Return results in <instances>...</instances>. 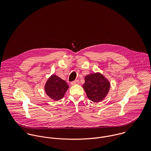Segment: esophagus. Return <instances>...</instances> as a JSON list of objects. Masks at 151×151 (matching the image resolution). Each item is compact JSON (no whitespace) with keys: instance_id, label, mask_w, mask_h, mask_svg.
<instances>
[{"instance_id":"esophagus-1","label":"esophagus","mask_w":151,"mask_h":151,"mask_svg":"<svg viewBox=\"0 0 151 151\" xmlns=\"http://www.w3.org/2000/svg\"><path fill=\"white\" fill-rule=\"evenodd\" d=\"M79 84V81L78 80H75L73 82H71V85H77Z\"/></svg>"}]
</instances>
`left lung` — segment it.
Returning <instances> with one entry per match:
<instances>
[{"label":"left lung","instance_id":"obj_1","mask_svg":"<svg viewBox=\"0 0 151 151\" xmlns=\"http://www.w3.org/2000/svg\"><path fill=\"white\" fill-rule=\"evenodd\" d=\"M83 88L87 97L94 102H99L105 99L110 89V83L101 73L90 74L85 77Z\"/></svg>","mask_w":151,"mask_h":151}]
</instances>
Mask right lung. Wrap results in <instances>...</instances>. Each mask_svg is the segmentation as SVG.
Wrapping results in <instances>:
<instances>
[{
	"label": "right lung",
	"instance_id": "obj_1",
	"mask_svg": "<svg viewBox=\"0 0 151 151\" xmlns=\"http://www.w3.org/2000/svg\"><path fill=\"white\" fill-rule=\"evenodd\" d=\"M68 87L65 80L53 74L46 81L45 90L47 95L51 99L54 101H59L63 98Z\"/></svg>",
	"mask_w": 151,
	"mask_h": 151
}]
</instances>
